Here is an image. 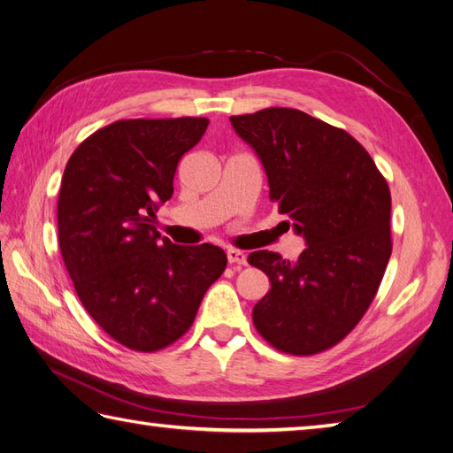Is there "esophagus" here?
I'll return each mask as SVG.
<instances>
[{"mask_svg": "<svg viewBox=\"0 0 453 453\" xmlns=\"http://www.w3.org/2000/svg\"><path fill=\"white\" fill-rule=\"evenodd\" d=\"M227 260H229V264L245 265L247 264V254L239 250V249H227Z\"/></svg>", "mask_w": 453, "mask_h": 453, "instance_id": "esophagus-1", "label": "esophagus"}]
</instances>
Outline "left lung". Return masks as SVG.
<instances>
[{
	"instance_id": "obj_1",
	"label": "left lung",
	"mask_w": 453,
	"mask_h": 453,
	"mask_svg": "<svg viewBox=\"0 0 453 453\" xmlns=\"http://www.w3.org/2000/svg\"><path fill=\"white\" fill-rule=\"evenodd\" d=\"M270 183V201L306 239L296 262L257 250L249 264L272 288L252 308L277 350L311 356L341 342L373 303L392 252L390 189L356 139L303 111L231 116Z\"/></svg>"
}]
</instances>
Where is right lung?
I'll list each match as a JSON object with an SVG mask.
<instances>
[{
    "mask_svg": "<svg viewBox=\"0 0 453 453\" xmlns=\"http://www.w3.org/2000/svg\"><path fill=\"white\" fill-rule=\"evenodd\" d=\"M208 119L116 120L78 145L63 173L59 249L80 303L107 334L157 352L193 326L227 265L214 245H173L155 218L173 193L180 158Z\"/></svg>",
    "mask_w": 453,
    "mask_h": 453,
    "instance_id": "add662e5",
    "label": "right lung"
}]
</instances>
